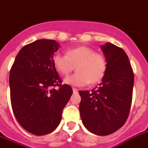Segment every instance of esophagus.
<instances>
[{
  "label": "esophagus",
  "mask_w": 148,
  "mask_h": 148,
  "mask_svg": "<svg viewBox=\"0 0 148 148\" xmlns=\"http://www.w3.org/2000/svg\"><path fill=\"white\" fill-rule=\"evenodd\" d=\"M77 89H76V88H73V92H74V93H77Z\"/></svg>",
  "instance_id": "34e87169"
}]
</instances>
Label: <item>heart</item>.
<instances>
[{"label":"heart","instance_id":"1","mask_svg":"<svg viewBox=\"0 0 148 148\" xmlns=\"http://www.w3.org/2000/svg\"><path fill=\"white\" fill-rule=\"evenodd\" d=\"M52 63L57 71L64 76L70 74L75 67L77 72L64 80L66 84L75 86H86L89 83L98 84L103 80L107 69L105 56L84 45L68 49L65 55L56 54Z\"/></svg>","mask_w":148,"mask_h":148}]
</instances>
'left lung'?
<instances>
[{"label":"left lung","instance_id":"1","mask_svg":"<svg viewBox=\"0 0 148 148\" xmlns=\"http://www.w3.org/2000/svg\"><path fill=\"white\" fill-rule=\"evenodd\" d=\"M107 62L102 83L91 91L80 90V118L85 128L97 135L119 129L128 119L134 86V73L125 51L110 42L101 45Z\"/></svg>","mask_w":148,"mask_h":148}]
</instances>
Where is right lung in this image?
Returning <instances> with one entry per match:
<instances>
[{
    "instance_id": "add662e5",
    "label": "right lung",
    "mask_w": 148,
    "mask_h": 148,
    "mask_svg": "<svg viewBox=\"0 0 148 148\" xmlns=\"http://www.w3.org/2000/svg\"><path fill=\"white\" fill-rule=\"evenodd\" d=\"M60 48L56 41L39 39L23 46L10 72L12 109L23 128L35 135L53 132L62 120V110L73 93L52 63ZM59 86L58 90L55 89Z\"/></svg>"
}]
</instances>
